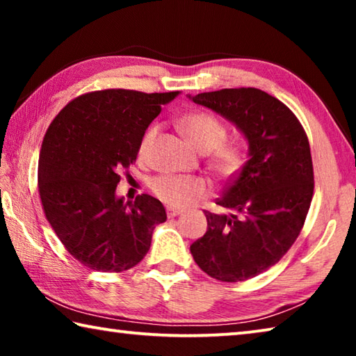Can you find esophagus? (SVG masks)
Wrapping results in <instances>:
<instances>
[{
  "label": "esophagus",
  "mask_w": 356,
  "mask_h": 356,
  "mask_svg": "<svg viewBox=\"0 0 356 356\" xmlns=\"http://www.w3.org/2000/svg\"><path fill=\"white\" fill-rule=\"evenodd\" d=\"M166 212H168V216H170V218H174V216L184 213V209H179V207H174V206H168L166 207Z\"/></svg>",
  "instance_id": "esophagus-1"
}]
</instances>
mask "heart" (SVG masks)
<instances>
[{"label":"heart","instance_id":"b5f03b06","mask_svg":"<svg viewBox=\"0 0 356 356\" xmlns=\"http://www.w3.org/2000/svg\"><path fill=\"white\" fill-rule=\"evenodd\" d=\"M180 127L195 146L212 154V168L222 177H231L243 165V152L236 144H226V125L218 118L209 113H191L180 120ZM155 127L144 134L140 152L144 154L155 136ZM150 190L161 201L171 206H186L206 195L209 185L202 177L180 176V174H163L150 180Z\"/></svg>","mask_w":356,"mask_h":356}]
</instances>
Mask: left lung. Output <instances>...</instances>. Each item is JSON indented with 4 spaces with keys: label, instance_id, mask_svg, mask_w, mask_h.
<instances>
[{
    "label": "left lung",
    "instance_id": "left-lung-1",
    "mask_svg": "<svg viewBox=\"0 0 356 356\" xmlns=\"http://www.w3.org/2000/svg\"><path fill=\"white\" fill-rule=\"evenodd\" d=\"M190 99L236 124L248 141V161L206 210L207 232L190 246L209 276L245 281L280 262L297 240L314 193L309 141L297 116L256 88L221 89Z\"/></svg>",
    "mask_w": 356,
    "mask_h": 356
}]
</instances>
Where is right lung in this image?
I'll list each match as a JSON object with an SVG mask.
<instances>
[{"mask_svg":"<svg viewBox=\"0 0 356 356\" xmlns=\"http://www.w3.org/2000/svg\"><path fill=\"white\" fill-rule=\"evenodd\" d=\"M179 95L105 89L69 102L48 127L39 156V195L48 222L72 256L119 273L147 254L163 204L116 196L120 171L136 160L149 124Z\"/></svg>","mask_w":356,"mask_h":356,"instance_id":"add662e5","label":"right lung"}]
</instances>
